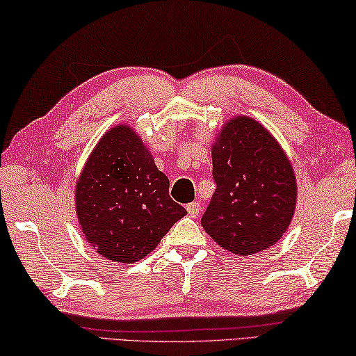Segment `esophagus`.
<instances>
[{
  "label": "esophagus",
  "mask_w": 356,
  "mask_h": 356,
  "mask_svg": "<svg viewBox=\"0 0 356 356\" xmlns=\"http://www.w3.org/2000/svg\"><path fill=\"white\" fill-rule=\"evenodd\" d=\"M186 209H188V214L191 218H197L200 214V205H199V203H195V202L189 203V205L186 207Z\"/></svg>",
  "instance_id": "obj_1"
}]
</instances>
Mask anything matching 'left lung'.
I'll return each instance as SVG.
<instances>
[{
  "label": "left lung",
  "instance_id": "obj_1",
  "mask_svg": "<svg viewBox=\"0 0 356 356\" xmlns=\"http://www.w3.org/2000/svg\"><path fill=\"white\" fill-rule=\"evenodd\" d=\"M218 188L202 225L236 255L261 252L287 232L296 208L293 165L271 132L250 116H233L213 148Z\"/></svg>",
  "mask_w": 356,
  "mask_h": 356
}]
</instances>
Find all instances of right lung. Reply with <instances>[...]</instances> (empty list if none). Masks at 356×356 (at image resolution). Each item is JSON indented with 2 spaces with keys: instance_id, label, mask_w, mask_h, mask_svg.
Returning <instances> with one entry per match:
<instances>
[{
  "instance_id": "right-lung-1",
  "label": "right lung",
  "mask_w": 356,
  "mask_h": 356,
  "mask_svg": "<svg viewBox=\"0 0 356 356\" xmlns=\"http://www.w3.org/2000/svg\"><path fill=\"white\" fill-rule=\"evenodd\" d=\"M168 178L127 124L108 129L75 183V213L86 241L118 264L147 257L186 209L168 195Z\"/></svg>"
}]
</instances>
